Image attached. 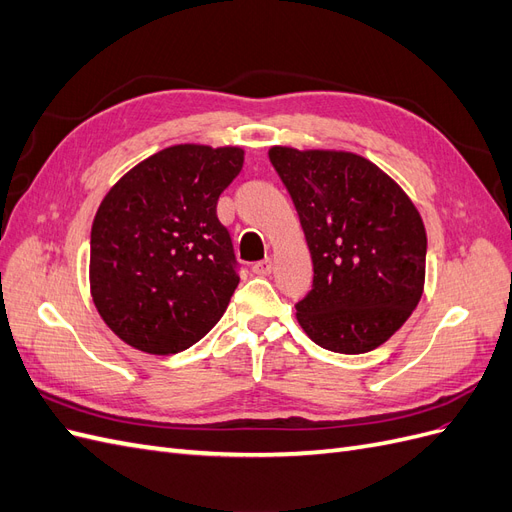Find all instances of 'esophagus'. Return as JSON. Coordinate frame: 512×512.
Instances as JSON below:
<instances>
[{"label":"esophagus","mask_w":512,"mask_h":512,"mask_svg":"<svg viewBox=\"0 0 512 512\" xmlns=\"http://www.w3.org/2000/svg\"><path fill=\"white\" fill-rule=\"evenodd\" d=\"M252 271H254L256 275H260V277L271 275V271H273V260H271V258H265V260H260V262H254Z\"/></svg>","instance_id":"obj_1"}]
</instances>
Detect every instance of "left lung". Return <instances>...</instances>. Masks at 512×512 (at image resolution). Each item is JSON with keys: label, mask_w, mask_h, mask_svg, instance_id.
<instances>
[{"label": "left lung", "mask_w": 512, "mask_h": 512, "mask_svg": "<svg viewBox=\"0 0 512 512\" xmlns=\"http://www.w3.org/2000/svg\"><path fill=\"white\" fill-rule=\"evenodd\" d=\"M269 160L299 213L314 284L297 320L339 354L382 346L423 297L427 235L399 183L352 151L275 145Z\"/></svg>", "instance_id": "obj_1"}]
</instances>
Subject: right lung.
<instances>
[{
    "label": "right lung",
    "instance_id": "1",
    "mask_svg": "<svg viewBox=\"0 0 512 512\" xmlns=\"http://www.w3.org/2000/svg\"><path fill=\"white\" fill-rule=\"evenodd\" d=\"M241 147L183 143L130 168L91 224L89 288L128 346L175 354L203 339L239 284L218 198L243 168Z\"/></svg>",
    "mask_w": 512,
    "mask_h": 512
}]
</instances>
